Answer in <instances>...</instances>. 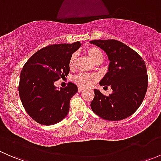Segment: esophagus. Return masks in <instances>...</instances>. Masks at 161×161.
Wrapping results in <instances>:
<instances>
[{
  "label": "esophagus",
  "mask_w": 161,
  "mask_h": 161,
  "mask_svg": "<svg viewBox=\"0 0 161 161\" xmlns=\"http://www.w3.org/2000/svg\"><path fill=\"white\" fill-rule=\"evenodd\" d=\"M78 90H79V92H82V91L83 90V89H82V87H79V89H78Z\"/></svg>",
  "instance_id": "obj_1"
}]
</instances>
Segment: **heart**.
Instances as JSON below:
<instances>
[{
  "label": "heart",
  "instance_id": "1",
  "mask_svg": "<svg viewBox=\"0 0 161 161\" xmlns=\"http://www.w3.org/2000/svg\"><path fill=\"white\" fill-rule=\"evenodd\" d=\"M86 53L88 54L92 61L95 64H100L102 62L103 59V55L102 51L99 48L96 47L90 46L88 47L85 50ZM76 58H77V54L76 53H73L69 58V65L71 69H74L75 65ZM96 80V76L92 75L85 74V73H80V74L77 75L75 76L74 81L80 87H88L91 86V84Z\"/></svg>",
  "mask_w": 161,
  "mask_h": 161
}]
</instances>
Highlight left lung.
Returning <instances> with one entry per match:
<instances>
[{
    "instance_id": "8db88e82",
    "label": "left lung",
    "mask_w": 161,
    "mask_h": 161,
    "mask_svg": "<svg viewBox=\"0 0 161 161\" xmlns=\"http://www.w3.org/2000/svg\"><path fill=\"white\" fill-rule=\"evenodd\" d=\"M90 43L104 50L110 61L108 71L100 85L113 90L104 96L94 90L95 96L90 107L104 120L120 121L137 111L142 103L148 86L145 62L135 50L114 40H92Z\"/></svg>"
}]
</instances>
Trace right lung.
Masks as SVG:
<instances>
[{"instance_id":"obj_1","label":"right lung","mask_w":161,"mask_h":161,"mask_svg":"<svg viewBox=\"0 0 161 161\" xmlns=\"http://www.w3.org/2000/svg\"><path fill=\"white\" fill-rule=\"evenodd\" d=\"M80 42L53 44L36 52L22 68L19 92L31 118L44 125L60 122L67 116L71 97L78 92L75 84L57 88L55 81L69 73V58Z\"/></svg>"}]
</instances>
